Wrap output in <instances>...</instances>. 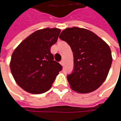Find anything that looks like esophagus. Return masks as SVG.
<instances>
[{"label": "esophagus", "instance_id": "obj_1", "mask_svg": "<svg viewBox=\"0 0 121 121\" xmlns=\"http://www.w3.org/2000/svg\"><path fill=\"white\" fill-rule=\"evenodd\" d=\"M60 65H61L62 66H64V64H65V61H64V60H62L60 62Z\"/></svg>", "mask_w": 121, "mask_h": 121}]
</instances>
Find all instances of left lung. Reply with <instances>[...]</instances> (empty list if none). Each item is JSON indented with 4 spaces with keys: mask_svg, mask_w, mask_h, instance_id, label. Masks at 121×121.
Returning a JSON list of instances; mask_svg holds the SVG:
<instances>
[{
    "mask_svg": "<svg viewBox=\"0 0 121 121\" xmlns=\"http://www.w3.org/2000/svg\"><path fill=\"white\" fill-rule=\"evenodd\" d=\"M59 38L71 46L73 53L74 69L67 76L71 88L81 94L97 90L111 67L109 46L94 32L77 27L64 30Z\"/></svg>",
    "mask_w": 121,
    "mask_h": 121,
    "instance_id": "8db88e82",
    "label": "left lung"
}]
</instances>
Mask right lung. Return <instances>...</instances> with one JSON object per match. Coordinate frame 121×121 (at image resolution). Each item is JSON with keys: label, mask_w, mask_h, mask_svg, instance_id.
Wrapping results in <instances>:
<instances>
[{"label": "right lung", "mask_w": 121, "mask_h": 121, "mask_svg": "<svg viewBox=\"0 0 121 121\" xmlns=\"http://www.w3.org/2000/svg\"><path fill=\"white\" fill-rule=\"evenodd\" d=\"M60 30L44 28L22 41L12 54L10 69L16 83L26 91L40 94L50 89L62 66L55 60L50 48Z\"/></svg>", "instance_id": "right-lung-1"}]
</instances>
